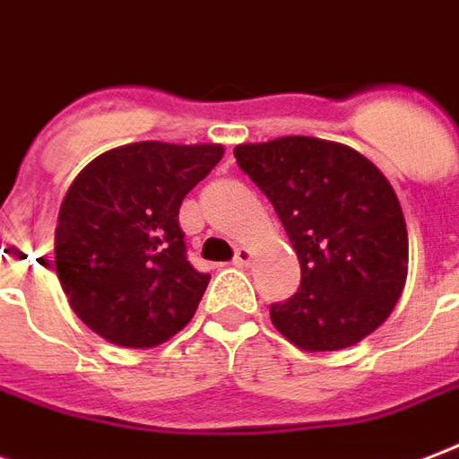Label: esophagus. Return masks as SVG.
I'll use <instances>...</instances> for the list:
<instances>
[{
  "instance_id": "esophagus-1",
  "label": "esophagus",
  "mask_w": 459,
  "mask_h": 459,
  "mask_svg": "<svg viewBox=\"0 0 459 459\" xmlns=\"http://www.w3.org/2000/svg\"><path fill=\"white\" fill-rule=\"evenodd\" d=\"M253 262V250L250 247H238L236 257H233V264L236 267H247Z\"/></svg>"
}]
</instances>
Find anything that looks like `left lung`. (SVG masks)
I'll return each mask as SVG.
<instances>
[{
  "instance_id": "obj_1",
  "label": "left lung",
  "mask_w": 459,
  "mask_h": 459,
  "mask_svg": "<svg viewBox=\"0 0 459 459\" xmlns=\"http://www.w3.org/2000/svg\"><path fill=\"white\" fill-rule=\"evenodd\" d=\"M284 223L300 262L293 299L269 307L276 330L303 351H342L380 327L397 306L409 269L400 199L376 163L317 136L238 144Z\"/></svg>"
}]
</instances>
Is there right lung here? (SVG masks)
Returning a JSON list of instances; mask_svg holds the SVG:
<instances>
[{"label": "right lung", "mask_w": 459, "mask_h": 459, "mask_svg": "<svg viewBox=\"0 0 459 459\" xmlns=\"http://www.w3.org/2000/svg\"><path fill=\"white\" fill-rule=\"evenodd\" d=\"M221 159V144L134 142L96 156L69 185L55 267L69 307L98 337L152 349L190 323L209 274L185 257L178 212Z\"/></svg>", "instance_id": "right-lung-1"}]
</instances>
